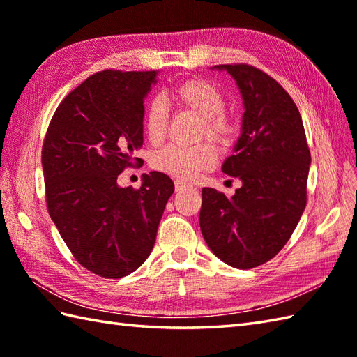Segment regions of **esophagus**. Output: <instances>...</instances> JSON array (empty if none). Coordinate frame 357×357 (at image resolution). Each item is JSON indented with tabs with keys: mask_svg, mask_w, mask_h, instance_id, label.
Returning <instances> with one entry per match:
<instances>
[{
	"mask_svg": "<svg viewBox=\"0 0 357 357\" xmlns=\"http://www.w3.org/2000/svg\"><path fill=\"white\" fill-rule=\"evenodd\" d=\"M190 187H192L190 184L183 183V181H174V190H176V192L187 190V188H190Z\"/></svg>",
	"mask_w": 357,
	"mask_h": 357,
	"instance_id": "obj_1",
	"label": "esophagus"
}]
</instances>
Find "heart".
<instances>
[{
    "mask_svg": "<svg viewBox=\"0 0 357 357\" xmlns=\"http://www.w3.org/2000/svg\"><path fill=\"white\" fill-rule=\"evenodd\" d=\"M172 101L179 109L195 113L201 118L199 138L207 136L221 147H229L236 127L225 115V98L221 90L206 79H185L174 86L170 92ZM169 127V112L161 100L147 104L144 112V132L151 144H159ZM216 162L215 149L210 144H198L195 147L167 146L156 151L151 165L158 172L170 174L181 181H190L196 174L208 170Z\"/></svg>",
    "mask_w": 357,
    "mask_h": 357,
    "instance_id": "obj_1",
    "label": "heart"
}]
</instances>
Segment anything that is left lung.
Returning <instances> with one entry per match:
<instances>
[{
	"mask_svg": "<svg viewBox=\"0 0 357 357\" xmlns=\"http://www.w3.org/2000/svg\"><path fill=\"white\" fill-rule=\"evenodd\" d=\"M244 101L242 132L222 172L239 178L231 198L202 188L199 225L219 259L253 268L275 257L290 239L307 206L312 156L301 113L278 81L248 64H221Z\"/></svg>",
	"mask_w": 357,
	"mask_h": 357,
	"instance_id": "1",
	"label": "left lung"
}]
</instances>
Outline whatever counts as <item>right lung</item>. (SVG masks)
<instances>
[{
	"label": "right lung",
	"instance_id": "obj_1",
	"mask_svg": "<svg viewBox=\"0 0 357 357\" xmlns=\"http://www.w3.org/2000/svg\"><path fill=\"white\" fill-rule=\"evenodd\" d=\"M158 72L104 70L67 95L45 133L43 172L52 221L82 267L107 279L147 259L173 181L144 174L135 190L116 179L144 141V98Z\"/></svg>",
	"mask_w": 357,
	"mask_h": 357
}]
</instances>
